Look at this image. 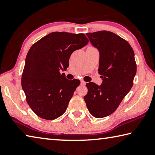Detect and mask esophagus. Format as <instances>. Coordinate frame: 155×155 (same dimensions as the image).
<instances>
[{
  "label": "esophagus",
  "mask_w": 155,
  "mask_h": 155,
  "mask_svg": "<svg viewBox=\"0 0 155 155\" xmlns=\"http://www.w3.org/2000/svg\"><path fill=\"white\" fill-rule=\"evenodd\" d=\"M81 85L82 86H85L86 85V82L83 80H81Z\"/></svg>",
  "instance_id": "esophagus-1"
}]
</instances>
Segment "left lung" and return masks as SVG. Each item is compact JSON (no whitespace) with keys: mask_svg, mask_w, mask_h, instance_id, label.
<instances>
[{"mask_svg":"<svg viewBox=\"0 0 155 155\" xmlns=\"http://www.w3.org/2000/svg\"><path fill=\"white\" fill-rule=\"evenodd\" d=\"M86 35L100 52L98 74L103 81L101 86L87 83V93L84 98L90 114L103 118L117 109L133 86L137 69L134 52L127 41L111 31Z\"/></svg>","mask_w":155,"mask_h":155,"instance_id":"obj_1","label":"left lung"}]
</instances>
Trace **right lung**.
Instances as JSON below:
<instances>
[{
    "instance_id": "1",
    "label": "right lung",
    "mask_w": 155,
    "mask_h": 155,
    "mask_svg": "<svg viewBox=\"0 0 155 155\" xmlns=\"http://www.w3.org/2000/svg\"><path fill=\"white\" fill-rule=\"evenodd\" d=\"M88 42L84 34L55 31L34 43L26 56L21 86L26 101L40 117L52 120L65 112L80 81L68 80L66 70L75 51Z\"/></svg>"
}]
</instances>
